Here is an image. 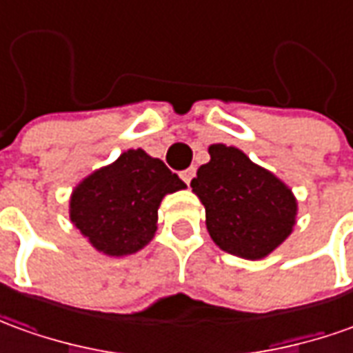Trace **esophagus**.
<instances>
[{
  "label": "esophagus",
  "instance_id": "1",
  "mask_svg": "<svg viewBox=\"0 0 353 353\" xmlns=\"http://www.w3.org/2000/svg\"><path fill=\"white\" fill-rule=\"evenodd\" d=\"M194 174H196V170H194V168H187V170H183V172H181V179H183L185 183L189 185V183H191V181H193Z\"/></svg>",
  "mask_w": 353,
  "mask_h": 353
}]
</instances>
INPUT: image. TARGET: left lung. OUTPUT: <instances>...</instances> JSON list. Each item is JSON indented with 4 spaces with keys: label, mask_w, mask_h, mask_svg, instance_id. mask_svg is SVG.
I'll return each mask as SVG.
<instances>
[{
    "label": "left lung",
    "mask_w": 353,
    "mask_h": 353,
    "mask_svg": "<svg viewBox=\"0 0 353 353\" xmlns=\"http://www.w3.org/2000/svg\"><path fill=\"white\" fill-rule=\"evenodd\" d=\"M210 162L191 181L206 210V229L225 252L262 260L292 233L298 204L292 191L245 152L210 145Z\"/></svg>",
    "instance_id": "obj_1"
}]
</instances>
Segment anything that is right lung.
Wrapping results in <instances>:
<instances>
[{"instance_id":"1","label":"right lung","mask_w":353,"mask_h":353,"mask_svg":"<svg viewBox=\"0 0 353 353\" xmlns=\"http://www.w3.org/2000/svg\"><path fill=\"white\" fill-rule=\"evenodd\" d=\"M185 187L162 160L130 149L76 185L70 221L99 252L128 256L152 241L162 199Z\"/></svg>"}]
</instances>
